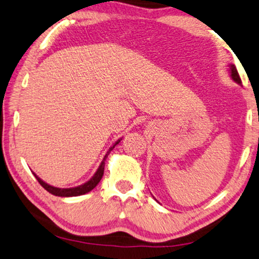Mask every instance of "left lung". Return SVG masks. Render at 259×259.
<instances>
[{
  "instance_id": "8db88e82",
  "label": "left lung",
  "mask_w": 259,
  "mask_h": 259,
  "mask_svg": "<svg viewBox=\"0 0 259 259\" xmlns=\"http://www.w3.org/2000/svg\"><path fill=\"white\" fill-rule=\"evenodd\" d=\"M229 74H230V76H232V78L234 79V81L237 82L238 84H241V78H240V75H238L236 67L234 66V65H229Z\"/></svg>"
}]
</instances>
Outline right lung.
<instances>
[{
	"instance_id": "obj_1",
	"label": "right lung",
	"mask_w": 259,
	"mask_h": 259,
	"mask_svg": "<svg viewBox=\"0 0 259 259\" xmlns=\"http://www.w3.org/2000/svg\"><path fill=\"white\" fill-rule=\"evenodd\" d=\"M120 142V140H118L116 142V145H118V143ZM114 145V146H116ZM113 147H111L109 152H107V154L105 155L104 160L102 161L101 165H99L98 170L96 171V174L94 175V177L91 178L90 181H88L87 183H84V184L79 185V186H76V188H70V189H60V188H54V186H51L47 184V183H45L44 181H41L40 178H39L37 175L34 174L35 178H37V181L39 182V184H40L44 189H45L46 191H49L50 193L54 194V196H58V197H77V196H82V194L84 193H88L90 192L91 190H93L94 188H96V185L98 184L99 182H101L102 177H103V174H104V165H105V158L107 155H109V153L111 152V149L114 148Z\"/></svg>"
}]
</instances>
